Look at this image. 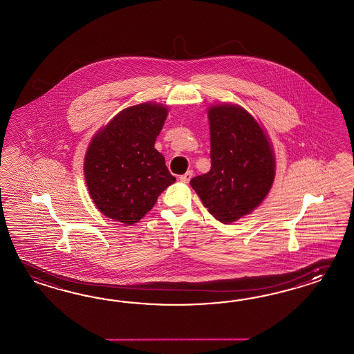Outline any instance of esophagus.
I'll return each instance as SVG.
<instances>
[{
    "label": "esophagus",
    "mask_w": 354,
    "mask_h": 354,
    "mask_svg": "<svg viewBox=\"0 0 354 354\" xmlns=\"http://www.w3.org/2000/svg\"><path fill=\"white\" fill-rule=\"evenodd\" d=\"M191 178H192V171H187L185 174L180 176V180H181L182 182H185V183H187V182L190 181Z\"/></svg>",
    "instance_id": "obj_1"
}]
</instances>
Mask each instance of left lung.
Returning <instances> with one entry per match:
<instances>
[{
  "mask_svg": "<svg viewBox=\"0 0 354 354\" xmlns=\"http://www.w3.org/2000/svg\"><path fill=\"white\" fill-rule=\"evenodd\" d=\"M212 167L190 181L203 205L230 225L262 204L274 181L276 159L264 128L236 104L208 108Z\"/></svg>",
  "mask_w": 354,
  "mask_h": 354,
  "instance_id": "8db88e82",
  "label": "left lung"
}]
</instances>
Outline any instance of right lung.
Masks as SVG:
<instances>
[{
	"label": "right lung",
	"instance_id": "obj_1",
	"mask_svg": "<svg viewBox=\"0 0 354 354\" xmlns=\"http://www.w3.org/2000/svg\"><path fill=\"white\" fill-rule=\"evenodd\" d=\"M167 115L168 106L142 102L119 111L92 137L83 172L92 201L104 216L131 226L176 181L154 147Z\"/></svg>",
	"mask_w": 354,
	"mask_h": 354
}]
</instances>
